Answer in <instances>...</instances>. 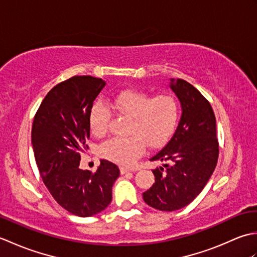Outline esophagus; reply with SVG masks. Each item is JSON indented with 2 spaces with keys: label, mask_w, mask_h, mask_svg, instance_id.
Returning a JSON list of instances; mask_svg holds the SVG:
<instances>
[{
  "label": "esophagus",
  "mask_w": 257,
  "mask_h": 257,
  "mask_svg": "<svg viewBox=\"0 0 257 257\" xmlns=\"http://www.w3.org/2000/svg\"><path fill=\"white\" fill-rule=\"evenodd\" d=\"M130 171L133 172V170H130V169H128V168L120 167V173H121V174H124V173H127V172H130Z\"/></svg>",
  "instance_id": "34e87169"
}]
</instances>
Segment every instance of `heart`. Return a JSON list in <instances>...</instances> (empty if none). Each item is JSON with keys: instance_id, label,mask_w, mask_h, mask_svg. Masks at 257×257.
<instances>
[{"instance_id": "obj_1", "label": "heart", "mask_w": 257, "mask_h": 257, "mask_svg": "<svg viewBox=\"0 0 257 257\" xmlns=\"http://www.w3.org/2000/svg\"><path fill=\"white\" fill-rule=\"evenodd\" d=\"M112 110L130 117L129 137L112 138L101 145V157L119 165L129 166L143 154L145 143L156 148L171 137L179 119V103L171 95L150 96L148 92L128 88L117 92L108 101ZM111 112L101 101L92 105L89 113L91 133L105 135Z\"/></svg>"}]
</instances>
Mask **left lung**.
<instances>
[{"instance_id":"left-lung-1","label":"left lung","mask_w":257,"mask_h":257,"mask_svg":"<svg viewBox=\"0 0 257 257\" xmlns=\"http://www.w3.org/2000/svg\"><path fill=\"white\" fill-rule=\"evenodd\" d=\"M182 113L170 141L150 161L165 162L152 170L155 183L144 192L148 205L176 211L191 203L214 171L219 143L213 109L201 92L183 79H170Z\"/></svg>"}]
</instances>
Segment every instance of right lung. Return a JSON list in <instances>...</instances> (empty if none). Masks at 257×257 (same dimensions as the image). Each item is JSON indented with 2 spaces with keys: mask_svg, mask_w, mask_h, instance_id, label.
Segmentation results:
<instances>
[{
  "mask_svg": "<svg viewBox=\"0 0 257 257\" xmlns=\"http://www.w3.org/2000/svg\"><path fill=\"white\" fill-rule=\"evenodd\" d=\"M106 81L74 76L62 81L43 99L32 127V146L41 177L65 210L81 217L100 213L112 199L120 171L101 159L95 173L79 169L80 152L89 138L92 102Z\"/></svg>",
  "mask_w": 257,
  "mask_h": 257,
  "instance_id": "obj_1",
  "label": "right lung"
}]
</instances>
